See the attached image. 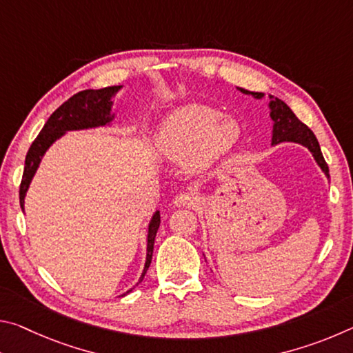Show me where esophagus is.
<instances>
[{"label":"esophagus","mask_w":353,"mask_h":353,"mask_svg":"<svg viewBox=\"0 0 353 353\" xmlns=\"http://www.w3.org/2000/svg\"><path fill=\"white\" fill-rule=\"evenodd\" d=\"M198 202H199L198 194L191 193V191H182V193H179L174 199V204L177 207H188V208L196 207L198 205Z\"/></svg>","instance_id":"obj_1"}]
</instances>
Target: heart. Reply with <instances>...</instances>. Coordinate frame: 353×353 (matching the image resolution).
<instances>
[{
    "mask_svg": "<svg viewBox=\"0 0 353 353\" xmlns=\"http://www.w3.org/2000/svg\"><path fill=\"white\" fill-rule=\"evenodd\" d=\"M241 128L235 118L219 115L204 105H188L165 119L157 148L171 160L187 159L188 170L202 172L225 160L240 141Z\"/></svg>",
    "mask_w": 353,
    "mask_h": 353,
    "instance_id": "b5f03b06",
    "label": "heart"
}]
</instances>
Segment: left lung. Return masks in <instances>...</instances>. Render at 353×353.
Wrapping results in <instances>:
<instances>
[{
  "label": "left lung",
  "instance_id": "left-lung-1",
  "mask_svg": "<svg viewBox=\"0 0 353 353\" xmlns=\"http://www.w3.org/2000/svg\"><path fill=\"white\" fill-rule=\"evenodd\" d=\"M243 93H249L244 88H240ZM256 98H261V93H252ZM271 118L274 119V134H272V145L280 141H294L307 146L310 152L314 155L316 162L321 166V170L328 176V165L325 163L324 155L321 152L318 139H316L312 129H308L301 119H299L292 110L286 105L282 99L271 101Z\"/></svg>",
  "mask_w": 353,
  "mask_h": 353
}]
</instances>
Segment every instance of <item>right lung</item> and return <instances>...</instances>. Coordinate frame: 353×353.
I'll list each match as a JSON object with an SVG mask.
<instances>
[{
	"label": "right lung",
	"instance_id": "add662e5",
	"mask_svg": "<svg viewBox=\"0 0 353 353\" xmlns=\"http://www.w3.org/2000/svg\"><path fill=\"white\" fill-rule=\"evenodd\" d=\"M119 87H105L99 88V90H82L76 93L70 99L59 107V109L48 118L43 129L40 130L37 139L32 141L31 148L26 154L25 160V171H23L21 183H20V205L23 210V204H25V194L28 191L29 183L34 176L35 170L41 160V155L54 140H57L65 130L73 129H85L93 126H103L110 121V105L113 93L118 92ZM160 225V213L157 212L149 224V235H148V255H146V265L145 271L141 274L140 282L145 277L149 265L152 260V250H154V240L157 235Z\"/></svg>",
	"mask_w": 353,
	"mask_h": 353
}]
</instances>
